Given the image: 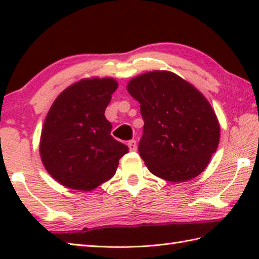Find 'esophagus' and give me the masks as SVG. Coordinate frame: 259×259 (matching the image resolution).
Instances as JSON below:
<instances>
[{"label": "esophagus", "instance_id": "esophagus-1", "mask_svg": "<svg viewBox=\"0 0 259 259\" xmlns=\"http://www.w3.org/2000/svg\"><path fill=\"white\" fill-rule=\"evenodd\" d=\"M128 147L130 151H137V143H136V140H130V142H128Z\"/></svg>", "mask_w": 259, "mask_h": 259}]
</instances>
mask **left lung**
Listing matches in <instances>:
<instances>
[{
    "label": "left lung",
    "instance_id": "left-lung-1",
    "mask_svg": "<svg viewBox=\"0 0 259 259\" xmlns=\"http://www.w3.org/2000/svg\"><path fill=\"white\" fill-rule=\"evenodd\" d=\"M126 90L140 104L144 134L138 151L147 169L172 183L199 176L221 138L216 113L207 98L169 71L131 78Z\"/></svg>",
    "mask_w": 259,
    "mask_h": 259
}]
</instances>
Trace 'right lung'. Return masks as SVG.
<instances>
[{
	"label": "right lung",
	"mask_w": 259,
	"mask_h": 259,
	"mask_svg": "<svg viewBox=\"0 0 259 259\" xmlns=\"http://www.w3.org/2000/svg\"><path fill=\"white\" fill-rule=\"evenodd\" d=\"M117 89L112 77L73 83L51 105L40 139L42 163L50 176L71 190L90 192L111 179L128 146L111 136L105 108Z\"/></svg>",
	"instance_id": "1"
}]
</instances>
